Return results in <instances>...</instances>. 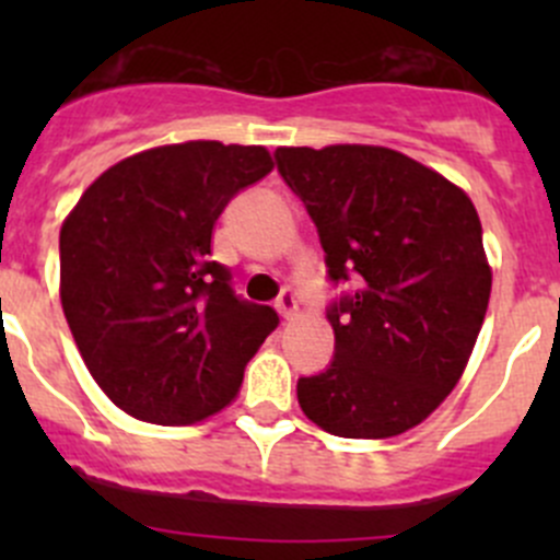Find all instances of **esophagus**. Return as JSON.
<instances>
[{"label":"esophagus","instance_id":"1","mask_svg":"<svg viewBox=\"0 0 560 560\" xmlns=\"http://www.w3.org/2000/svg\"><path fill=\"white\" fill-rule=\"evenodd\" d=\"M276 312H279L284 319H295L298 316V298L292 290H284L279 295V301H276Z\"/></svg>","mask_w":560,"mask_h":560}]
</instances>
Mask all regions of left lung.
<instances>
[{"mask_svg": "<svg viewBox=\"0 0 560 560\" xmlns=\"http://www.w3.org/2000/svg\"><path fill=\"white\" fill-rule=\"evenodd\" d=\"M276 162L319 230L330 279L358 284L327 314L336 358L298 382V404L332 436H400L453 393L482 330L493 270L477 208L385 145H281Z\"/></svg>", "mask_w": 560, "mask_h": 560, "instance_id": "left-lung-1", "label": "left lung"}]
</instances>
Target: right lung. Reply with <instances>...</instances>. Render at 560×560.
Masks as SVG:
<instances>
[{
	"label": "right lung",
	"instance_id": "obj_1",
	"mask_svg": "<svg viewBox=\"0 0 560 560\" xmlns=\"http://www.w3.org/2000/svg\"><path fill=\"white\" fill-rule=\"evenodd\" d=\"M270 171L265 145H156L107 167L67 213L61 308L89 374L135 420L191 425L222 411L279 325L211 259L219 213Z\"/></svg>",
	"mask_w": 560,
	"mask_h": 560
}]
</instances>
